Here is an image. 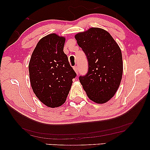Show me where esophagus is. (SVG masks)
<instances>
[{"mask_svg": "<svg viewBox=\"0 0 150 150\" xmlns=\"http://www.w3.org/2000/svg\"><path fill=\"white\" fill-rule=\"evenodd\" d=\"M74 71L76 72V74H78V72H79V67H78V65H75L74 67Z\"/></svg>", "mask_w": 150, "mask_h": 150, "instance_id": "esophagus-1", "label": "esophagus"}]
</instances>
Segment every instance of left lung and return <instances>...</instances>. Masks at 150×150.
<instances>
[{"label":"left lung","mask_w":150,"mask_h":150,"mask_svg":"<svg viewBox=\"0 0 150 150\" xmlns=\"http://www.w3.org/2000/svg\"><path fill=\"white\" fill-rule=\"evenodd\" d=\"M75 38L88 61L87 73L79 81L90 100L105 103L115 94L122 78L120 47L109 33L99 28L80 33Z\"/></svg>","instance_id":"obj_1"}]
</instances>
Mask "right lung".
Instances as JSON below:
<instances>
[{"mask_svg":"<svg viewBox=\"0 0 150 150\" xmlns=\"http://www.w3.org/2000/svg\"><path fill=\"white\" fill-rule=\"evenodd\" d=\"M65 39L52 33L39 41L30 58L28 70L35 96L48 107L62 105L76 74L63 52Z\"/></svg>","mask_w":150,"mask_h":150,"instance_id":"add662e5","label":"right lung"}]
</instances>
